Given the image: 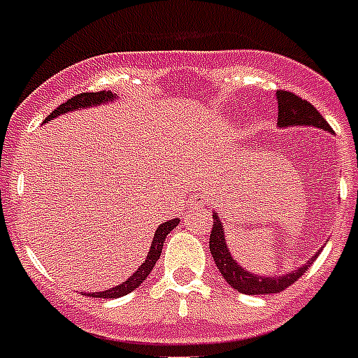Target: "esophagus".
<instances>
[{
    "label": "esophagus",
    "mask_w": 358,
    "mask_h": 358,
    "mask_svg": "<svg viewBox=\"0 0 358 358\" xmlns=\"http://www.w3.org/2000/svg\"><path fill=\"white\" fill-rule=\"evenodd\" d=\"M199 199H201V197H199V194H192V196H190V199H188V203H190V205H196V203H199Z\"/></svg>",
    "instance_id": "esophagus-1"
}]
</instances>
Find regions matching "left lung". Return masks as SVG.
<instances>
[{
    "mask_svg": "<svg viewBox=\"0 0 358 358\" xmlns=\"http://www.w3.org/2000/svg\"><path fill=\"white\" fill-rule=\"evenodd\" d=\"M277 108H279V114H277V120H279L277 125L279 127L314 125V127H320V129L331 133V125L322 118V114L307 99H301L296 94L288 92V90H277ZM208 248H210L214 262L218 266L220 273L224 275L225 281L234 290H238L240 294H248V296H268V294L282 292L285 288L294 285L308 270V266L313 264L314 260L310 259L305 266L281 277H264L251 273V271L244 270L229 253L224 227H222V222L218 218V213H213V231H210Z\"/></svg>",
    "mask_w": 358,
    "mask_h": 358,
    "instance_id": "left-lung-1",
    "label": "left lung"
}]
</instances>
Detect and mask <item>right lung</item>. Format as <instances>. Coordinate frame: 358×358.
Returning <instances> with one entry per match:
<instances>
[{
	"instance_id": "add662e5",
	"label": "right lung",
	"mask_w": 358,
	"mask_h": 358,
	"mask_svg": "<svg viewBox=\"0 0 358 358\" xmlns=\"http://www.w3.org/2000/svg\"><path fill=\"white\" fill-rule=\"evenodd\" d=\"M116 99V94L113 92H85V94H77L73 98H70L66 103L59 105V107L53 110V113L45 118V122H50L51 118H57V116H61L64 113H70V110H77V108H85V107H92V105H101V103H107V101H114ZM179 225V220H168L164 224H161L157 227L155 231V236H153V242H151V248H150V253L145 257L144 264L140 266L138 270L134 271L133 275L127 279L125 282L118 285V287L110 288V290H105V292H92V294H85V296H90V297H107V299H114V297H122L125 294L133 292L134 288H138L142 282L148 279V275L151 273L153 270V266L155 262L159 260L162 253V245H164V238L166 234L170 233L171 229H176Z\"/></svg>"
}]
</instances>
